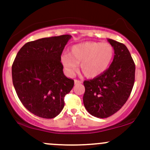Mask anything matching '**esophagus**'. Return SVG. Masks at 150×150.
Listing matches in <instances>:
<instances>
[{
    "label": "esophagus",
    "instance_id": "esophagus-1",
    "mask_svg": "<svg viewBox=\"0 0 150 150\" xmlns=\"http://www.w3.org/2000/svg\"><path fill=\"white\" fill-rule=\"evenodd\" d=\"M75 85H78V84H81L82 83V82H81V81H78V80H75Z\"/></svg>",
    "mask_w": 150,
    "mask_h": 150
}]
</instances>
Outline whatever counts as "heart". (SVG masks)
Wrapping results in <instances>:
<instances>
[{
	"label": "heart",
	"instance_id": "heart-1",
	"mask_svg": "<svg viewBox=\"0 0 150 150\" xmlns=\"http://www.w3.org/2000/svg\"><path fill=\"white\" fill-rule=\"evenodd\" d=\"M113 56L114 50L110 43L87 41L72 46L69 54L61 56L60 62L69 76L75 75L81 63V72L85 76L93 78L107 70Z\"/></svg>",
	"mask_w": 150,
	"mask_h": 150
}]
</instances>
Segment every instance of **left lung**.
Instances as JSON below:
<instances>
[{
	"instance_id": "obj_1",
	"label": "left lung",
	"mask_w": 150,
	"mask_h": 150,
	"mask_svg": "<svg viewBox=\"0 0 150 150\" xmlns=\"http://www.w3.org/2000/svg\"><path fill=\"white\" fill-rule=\"evenodd\" d=\"M107 41L114 49L112 62L102 75L83 82L85 108L99 118L110 117L121 108L135 80V64L127 47L112 39Z\"/></svg>"
}]
</instances>
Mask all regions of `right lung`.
<instances>
[{
  "label": "right lung",
  "mask_w": 150,
  "mask_h": 150,
  "mask_svg": "<svg viewBox=\"0 0 150 150\" xmlns=\"http://www.w3.org/2000/svg\"><path fill=\"white\" fill-rule=\"evenodd\" d=\"M72 36L45 38L24 45L12 65V81L19 100L30 112L54 118L64 106L74 81L63 72L60 58Z\"/></svg>",
  "instance_id": "right-lung-1"
}]
</instances>
